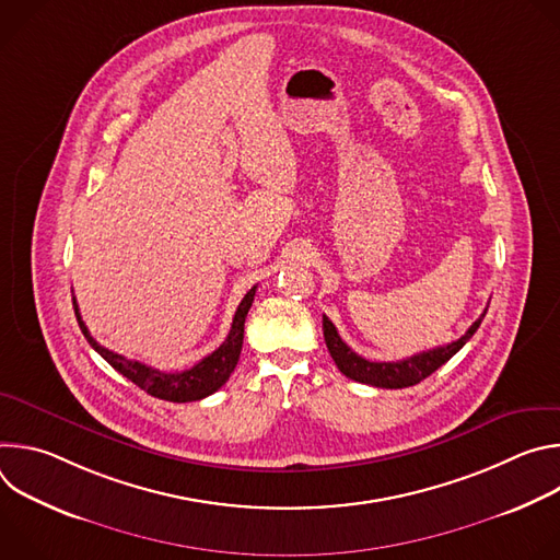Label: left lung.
<instances>
[{"label":"left lung","mask_w":560,"mask_h":560,"mask_svg":"<svg viewBox=\"0 0 560 560\" xmlns=\"http://www.w3.org/2000/svg\"><path fill=\"white\" fill-rule=\"evenodd\" d=\"M488 312V307H486ZM486 312L476 318V322L467 328V332L447 343V346H439L432 348L428 352H419L410 359L404 361H368L363 357H359L337 332L335 324L324 314V337H326V346L330 350V357L335 359L337 368L352 381L365 383V385H374V387H387V389H396V387H410L421 383L425 376H430L432 372H436L443 363H447L469 339L471 335L481 326Z\"/></svg>","instance_id":"8db88e82"}]
</instances>
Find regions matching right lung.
<instances>
[{"mask_svg": "<svg viewBox=\"0 0 560 560\" xmlns=\"http://www.w3.org/2000/svg\"><path fill=\"white\" fill-rule=\"evenodd\" d=\"M255 292L257 285L248 290V294L244 296V301L238 303L234 318H232V328L225 337V341L208 357H203L199 363H195L188 370L182 372H162V370H154L145 363L126 359L117 352H110L108 348L100 346L86 324L82 322V314H79L77 301L72 296V305H74V316H77V324L82 328L86 341L119 372L124 374L128 381H132L137 387H141L143 392H148L154 398H162V401H171V404H190V401H199V398L210 396L212 392H217L232 374V370L236 368L238 354H242V346H244V324H246V316L248 310L255 301Z\"/></svg>", "mask_w": 560, "mask_h": 560, "instance_id": "add662e5", "label": "right lung"}]
</instances>
